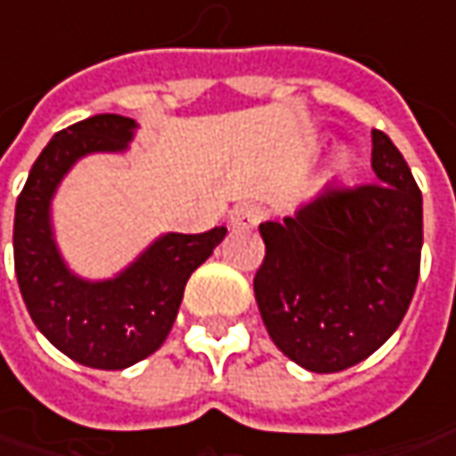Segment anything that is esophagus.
<instances>
[{
    "label": "esophagus",
    "instance_id": "34e87169",
    "mask_svg": "<svg viewBox=\"0 0 456 456\" xmlns=\"http://www.w3.org/2000/svg\"><path fill=\"white\" fill-rule=\"evenodd\" d=\"M263 216H265V211L257 204H240V207L232 208V214H229V227L252 229L263 222Z\"/></svg>",
    "mask_w": 456,
    "mask_h": 456
}]
</instances>
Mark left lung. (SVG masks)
<instances>
[{
  "instance_id": "left-lung-1",
  "label": "left lung",
  "mask_w": 456,
  "mask_h": 456,
  "mask_svg": "<svg viewBox=\"0 0 456 456\" xmlns=\"http://www.w3.org/2000/svg\"><path fill=\"white\" fill-rule=\"evenodd\" d=\"M378 183L327 186L260 224L255 301L275 346L311 372H339L386 345L419 283L424 201L386 132L372 129Z\"/></svg>"
}]
</instances>
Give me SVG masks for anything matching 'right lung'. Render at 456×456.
I'll return each mask as SVG.
<instances>
[{
	"mask_svg": "<svg viewBox=\"0 0 456 456\" xmlns=\"http://www.w3.org/2000/svg\"><path fill=\"white\" fill-rule=\"evenodd\" d=\"M134 129L129 117L96 114L55 132L14 207V273L35 327L70 360L96 370H125L166 342L191 273L227 234L224 227L166 232L104 281L81 278L66 265L50 214L55 191L81 158L125 152Z\"/></svg>",
	"mask_w": 456,
	"mask_h": 456,
	"instance_id": "right-lung-1",
	"label": "right lung"
}]
</instances>
